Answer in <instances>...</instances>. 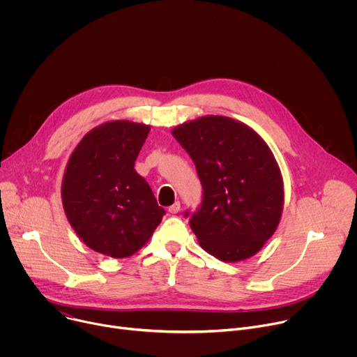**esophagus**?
<instances>
[{
  "instance_id": "1",
  "label": "esophagus",
  "mask_w": 357,
  "mask_h": 357,
  "mask_svg": "<svg viewBox=\"0 0 357 357\" xmlns=\"http://www.w3.org/2000/svg\"><path fill=\"white\" fill-rule=\"evenodd\" d=\"M179 211H181V203L179 202H175L172 206H169V213H172V215H176Z\"/></svg>"
}]
</instances>
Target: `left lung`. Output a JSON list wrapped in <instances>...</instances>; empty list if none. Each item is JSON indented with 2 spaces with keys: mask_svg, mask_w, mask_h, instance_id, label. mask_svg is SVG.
<instances>
[{
  "mask_svg": "<svg viewBox=\"0 0 357 357\" xmlns=\"http://www.w3.org/2000/svg\"><path fill=\"white\" fill-rule=\"evenodd\" d=\"M172 135L195 162L203 188L202 205L189 220L200 247L226 263L250 259L282 215L284 182L270 146L225 116L186 121Z\"/></svg>",
  "mask_w": 357,
  "mask_h": 357,
  "instance_id": "obj_1",
  "label": "left lung"
}]
</instances>
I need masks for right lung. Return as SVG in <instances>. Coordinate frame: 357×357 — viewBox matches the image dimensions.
<instances>
[{
	"label": "right lung",
	"mask_w": 357,
	"mask_h": 357,
	"mask_svg": "<svg viewBox=\"0 0 357 357\" xmlns=\"http://www.w3.org/2000/svg\"><path fill=\"white\" fill-rule=\"evenodd\" d=\"M151 127L127 120L100 124L76 145L62 181L68 222L91 250L132 256L151 238L165 211L134 169Z\"/></svg>",
	"instance_id": "right-lung-1"
}]
</instances>
